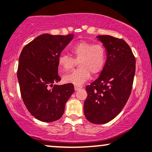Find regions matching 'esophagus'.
Wrapping results in <instances>:
<instances>
[{
  "label": "esophagus",
  "mask_w": 152,
  "mask_h": 152,
  "mask_svg": "<svg viewBox=\"0 0 152 152\" xmlns=\"http://www.w3.org/2000/svg\"><path fill=\"white\" fill-rule=\"evenodd\" d=\"M81 88H82V86H74L75 91H78V90L81 89Z\"/></svg>",
  "instance_id": "1"
}]
</instances>
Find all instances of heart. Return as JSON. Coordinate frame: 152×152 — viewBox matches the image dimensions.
<instances>
[{"label":"heart","instance_id":"obj_1","mask_svg":"<svg viewBox=\"0 0 152 152\" xmlns=\"http://www.w3.org/2000/svg\"><path fill=\"white\" fill-rule=\"evenodd\" d=\"M71 52L74 57L62 54L58 60L61 73L72 70L77 62L79 63V69L64 76V81L66 83L81 86L90 78L91 74H100L105 66L106 52L102 44L81 41L72 47Z\"/></svg>","mask_w":152,"mask_h":152}]
</instances>
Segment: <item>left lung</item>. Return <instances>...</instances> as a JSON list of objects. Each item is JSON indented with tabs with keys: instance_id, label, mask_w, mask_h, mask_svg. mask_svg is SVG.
I'll return each mask as SVG.
<instances>
[{
	"instance_id": "left-lung-1",
	"label": "left lung",
	"mask_w": 152,
	"mask_h": 152,
	"mask_svg": "<svg viewBox=\"0 0 152 152\" xmlns=\"http://www.w3.org/2000/svg\"><path fill=\"white\" fill-rule=\"evenodd\" d=\"M106 47L107 59L100 76L86 86L88 96L83 104L88 121L96 124L107 123L124 109L132 92L136 59L124 40L99 36Z\"/></svg>"
}]
</instances>
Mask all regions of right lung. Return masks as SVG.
Wrapping results in <instances>:
<instances>
[{"instance_id": "1", "label": "right lung", "mask_w": 152, "mask_h": 152, "mask_svg": "<svg viewBox=\"0 0 152 152\" xmlns=\"http://www.w3.org/2000/svg\"><path fill=\"white\" fill-rule=\"evenodd\" d=\"M74 34H42L23 48L18 66L21 97L32 116L43 122L58 120L66 103L74 93L72 83L56 85L61 81L58 60Z\"/></svg>"}]
</instances>
